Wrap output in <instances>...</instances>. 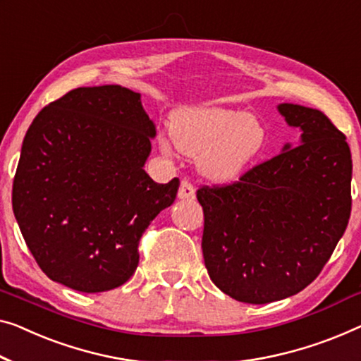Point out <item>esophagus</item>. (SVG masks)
Masks as SVG:
<instances>
[{
	"label": "esophagus",
	"mask_w": 361,
	"mask_h": 361,
	"mask_svg": "<svg viewBox=\"0 0 361 361\" xmlns=\"http://www.w3.org/2000/svg\"><path fill=\"white\" fill-rule=\"evenodd\" d=\"M178 197L180 199H195L196 197V190H195V186H192L191 181H188V180L181 181L180 190H178Z\"/></svg>",
	"instance_id": "34e87169"
}]
</instances>
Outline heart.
I'll list each match as a JSON object with an SVG mask.
<instances>
[{
	"label": "heart",
	"mask_w": 361,
	"mask_h": 361,
	"mask_svg": "<svg viewBox=\"0 0 361 361\" xmlns=\"http://www.w3.org/2000/svg\"><path fill=\"white\" fill-rule=\"evenodd\" d=\"M170 137L186 155H199V169L215 181H232L264 147L266 131L256 118L227 109H188L171 118ZM162 149L170 146L162 141Z\"/></svg>",
	"instance_id": "obj_1"
}]
</instances>
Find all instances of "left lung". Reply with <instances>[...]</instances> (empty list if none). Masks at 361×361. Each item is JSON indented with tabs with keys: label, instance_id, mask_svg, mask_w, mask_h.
Returning a JSON list of instances; mask_svg holds the SVG:
<instances>
[{
	"label": "left lung",
	"instance_id": "1",
	"mask_svg": "<svg viewBox=\"0 0 361 361\" xmlns=\"http://www.w3.org/2000/svg\"><path fill=\"white\" fill-rule=\"evenodd\" d=\"M301 144L225 185H204L202 255L211 281L243 303L298 293L319 276L352 211V155L324 113L282 104Z\"/></svg>",
	"mask_w": 361,
	"mask_h": 361
}]
</instances>
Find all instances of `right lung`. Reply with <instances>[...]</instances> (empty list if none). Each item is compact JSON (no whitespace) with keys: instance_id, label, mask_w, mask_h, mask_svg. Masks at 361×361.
Returning <instances> with one entry per match:
<instances>
[{"instance_id":"right-lung-1","label":"right lung","mask_w":361,"mask_h":361,"mask_svg":"<svg viewBox=\"0 0 361 361\" xmlns=\"http://www.w3.org/2000/svg\"><path fill=\"white\" fill-rule=\"evenodd\" d=\"M154 136L141 95L120 85L73 89L34 118L13 211L51 281L99 293L131 279L142 233L180 186L178 178L155 183L142 169Z\"/></svg>"}]
</instances>
